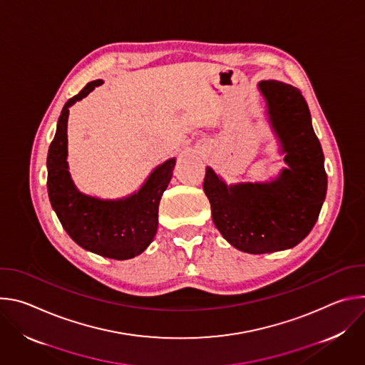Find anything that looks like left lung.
Here are the masks:
<instances>
[{
  "instance_id": "obj_1",
  "label": "left lung",
  "mask_w": 365,
  "mask_h": 365,
  "mask_svg": "<svg viewBox=\"0 0 365 365\" xmlns=\"http://www.w3.org/2000/svg\"><path fill=\"white\" fill-rule=\"evenodd\" d=\"M258 89L287 169L272 182L228 186L206 168L203 180L215 227L232 247L250 254L297 245L317 224L328 186L322 147L300 91L279 81H262Z\"/></svg>"
}]
</instances>
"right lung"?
Masks as SVG:
<instances>
[{
  "label": "right lung",
  "mask_w": 365,
  "mask_h": 365,
  "mask_svg": "<svg viewBox=\"0 0 365 365\" xmlns=\"http://www.w3.org/2000/svg\"><path fill=\"white\" fill-rule=\"evenodd\" d=\"M101 83H86L65 103L47 153V192L62 227L78 245L107 258L128 259L141 254L158 232L159 203L176 159L155 168L138 192L127 197L98 199L79 192L66 162L69 108Z\"/></svg>",
  "instance_id": "1"
}]
</instances>
